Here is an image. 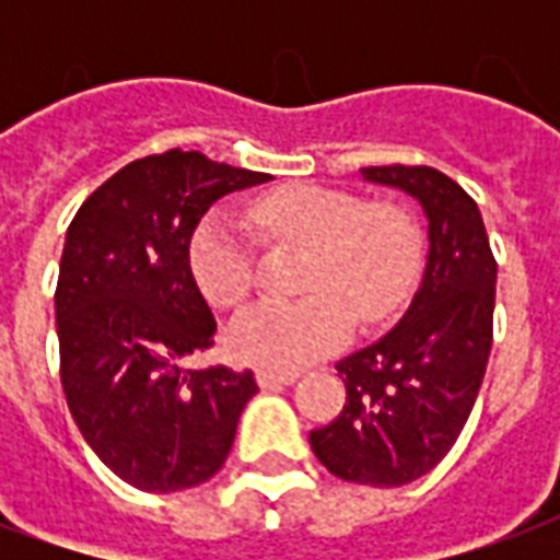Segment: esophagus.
<instances>
[{
  "label": "esophagus",
  "mask_w": 560,
  "mask_h": 560,
  "mask_svg": "<svg viewBox=\"0 0 560 560\" xmlns=\"http://www.w3.org/2000/svg\"><path fill=\"white\" fill-rule=\"evenodd\" d=\"M296 372H269V369H257V384L264 389L269 387H288L296 381Z\"/></svg>",
  "instance_id": "34e87169"
}]
</instances>
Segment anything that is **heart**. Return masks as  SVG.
Wrapping results in <instances>:
<instances>
[{"mask_svg":"<svg viewBox=\"0 0 560 560\" xmlns=\"http://www.w3.org/2000/svg\"><path fill=\"white\" fill-rule=\"evenodd\" d=\"M252 221L272 240L308 245L296 303L264 300L233 317V353L269 372H300L351 339L353 317L381 327L399 315L420 269L422 236L408 209L365 203L327 185H288L257 197ZM191 272L212 305L243 303L255 284L252 243L231 212L215 209L191 236Z\"/></svg>","mask_w":560,"mask_h":560,"instance_id":"heart-1","label":"heart"}]
</instances>
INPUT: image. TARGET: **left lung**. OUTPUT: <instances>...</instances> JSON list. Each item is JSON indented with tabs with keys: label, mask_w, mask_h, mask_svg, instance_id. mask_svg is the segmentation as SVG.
Returning <instances> with one entry per match:
<instances>
[{
	"label": "left lung",
	"mask_w": 560,
	"mask_h": 560,
	"mask_svg": "<svg viewBox=\"0 0 560 560\" xmlns=\"http://www.w3.org/2000/svg\"><path fill=\"white\" fill-rule=\"evenodd\" d=\"M360 173L420 203L429 255L399 324L336 363L348 401L308 441L339 480L393 489L429 474L468 422L492 351L498 264L474 197L446 173L405 164Z\"/></svg>",
	"instance_id": "obj_1"
}]
</instances>
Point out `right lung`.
Segmentation results:
<instances>
[{"instance_id": "obj_1", "label": "right lung", "mask_w": 560, "mask_h": 560, "mask_svg": "<svg viewBox=\"0 0 560 560\" xmlns=\"http://www.w3.org/2000/svg\"><path fill=\"white\" fill-rule=\"evenodd\" d=\"M269 173L171 149L95 188L68 224L56 336L68 411L92 453L143 492H183L231 453L255 375L183 369L212 348L215 317L188 245L207 209Z\"/></svg>"}]
</instances>
